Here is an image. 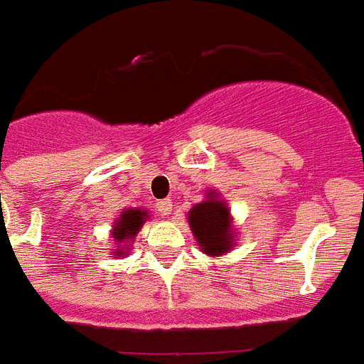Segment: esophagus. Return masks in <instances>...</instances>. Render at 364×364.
Returning <instances> with one entry per match:
<instances>
[{"instance_id":"esophagus-1","label":"esophagus","mask_w":364,"mask_h":364,"mask_svg":"<svg viewBox=\"0 0 364 364\" xmlns=\"http://www.w3.org/2000/svg\"><path fill=\"white\" fill-rule=\"evenodd\" d=\"M156 212L160 213L161 217L169 215V213L173 212V200H169V198L158 200V203H156Z\"/></svg>"}]
</instances>
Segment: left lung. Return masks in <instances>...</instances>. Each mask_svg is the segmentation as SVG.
Here are the masks:
<instances>
[{
    "label": "left lung",
    "instance_id": "obj_1",
    "mask_svg": "<svg viewBox=\"0 0 364 364\" xmlns=\"http://www.w3.org/2000/svg\"><path fill=\"white\" fill-rule=\"evenodd\" d=\"M204 203L193 206L189 212V226L193 230L198 247L210 256H220L232 248L230 235V212L223 200H217L215 195Z\"/></svg>",
    "mask_w": 364,
    "mask_h": 364
}]
</instances>
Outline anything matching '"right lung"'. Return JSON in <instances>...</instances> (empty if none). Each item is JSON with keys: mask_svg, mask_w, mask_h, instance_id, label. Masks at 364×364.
I'll return each instance as SVG.
<instances>
[{"mask_svg": "<svg viewBox=\"0 0 364 364\" xmlns=\"http://www.w3.org/2000/svg\"><path fill=\"white\" fill-rule=\"evenodd\" d=\"M145 220V212L141 210H127V212L121 213L117 225H114V232H112V237L119 241V243H125V241H132L134 235L138 234L139 226L144 225ZM129 247V245H123V248ZM123 252V250H121ZM116 252L114 256H125V254Z\"/></svg>", "mask_w": 364, "mask_h": 364, "instance_id": "obj_1", "label": "right lung"}]
</instances>
